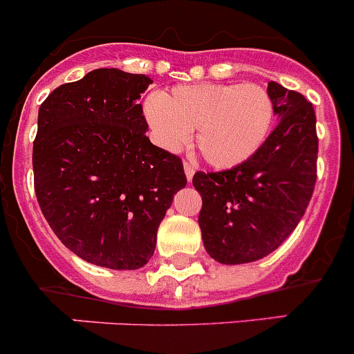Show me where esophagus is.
Masks as SVG:
<instances>
[{
	"instance_id": "34e87169",
	"label": "esophagus",
	"mask_w": 354,
	"mask_h": 354,
	"mask_svg": "<svg viewBox=\"0 0 354 354\" xmlns=\"http://www.w3.org/2000/svg\"><path fill=\"white\" fill-rule=\"evenodd\" d=\"M194 170H196V168H194V165H193V163H189V161H186V163H184V171H186V177H187V180H191V179H193Z\"/></svg>"
}]
</instances>
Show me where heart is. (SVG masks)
Instances as JSON below:
<instances>
[{
    "label": "heart",
    "instance_id": "1",
    "mask_svg": "<svg viewBox=\"0 0 354 354\" xmlns=\"http://www.w3.org/2000/svg\"><path fill=\"white\" fill-rule=\"evenodd\" d=\"M144 113L161 147L179 151L196 130L201 158L215 168H231L254 156L264 144L274 106L259 85L200 83L149 97Z\"/></svg>",
    "mask_w": 354,
    "mask_h": 354
}]
</instances>
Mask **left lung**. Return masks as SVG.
I'll return each instance as SVG.
<instances>
[{"mask_svg": "<svg viewBox=\"0 0 354 354\" xmlns=\"http://www.w3.org/2000/svg\"><path fill=\"white\" fill-rule=\"evenodd\" d=\"M280 121L257 153L222 171H196L203 245L221 264H245L280 247L308 208L316 184L318 136L313 104L269 82Z\"/></svg>", "mask_w": 354, "mask_h": 354, "instance_id": "obj_1", "label": "left lung"}]
</instances>
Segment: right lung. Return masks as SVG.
Returning <instances> with one entry per match:
<instances>
[{
	"label": "right lung",
	"mask_w": 354,
	"mask_h": 354,
	"mask_svg": "<svg viewBox=\"0 0 354 354\" xmlns=\"http://www.w3.org/2000/svg\"><path fill=\"white\" fill-rule=\"evenodd\" d=\"M144 74L95 69L57 86L38 111L35 191L46 222L83 261L139 269L156 248L160 222L186 186L184 165L151 144Z\"/></svg>",
	"instance_id": "obj_1"
}]
</instances>
